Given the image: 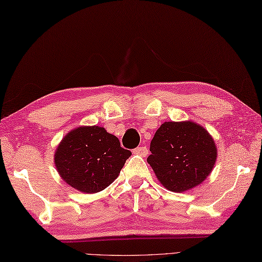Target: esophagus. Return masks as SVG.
Here are the masks:
<instances>
[{
	"label": "esophagus",
	"mask_w": 262,
	"mask_h": 262,
	"mask_svg": "<svg viewBox=\"0 0 262 262\" xmlns=\"http://www.w3.org/2000/svg\"><path fill=\"white\" fill-rule=\"evenodd\" d=\"M133 153L136 155H141V157H145L147 155V148L145 146H141V147H136Z\"/></svg>",
	"instance_id": "obj_1"
}]
</instances>
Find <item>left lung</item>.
I'll return each mask as SVG.
<instances>
[{"instance_id":"1","label":"left lung","mask_w":262,"mask_h":262,"mask_svg":"<svg viewBox=\"0 0 262 262\" xmlns=\"http://www.w3.org/2000/svg\"><path fill=\"white\" fill-rule=\"evenodd\" d=\"M149 151L147 163L161 185L173 192L200 185L217 159L213 136L192 120L165 121L155 133Z\"/></svg>"}]
</instances>
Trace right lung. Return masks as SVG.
<instances>
[{
    "label": "right lung",
    "mask_w": 262,
    "mask_h": 262,
    "mask_svg": "<svg viewBox=\"0 0 262 262\" xmlns=\"http://www.w3.org/2000/svg\"><path fill=\"white\" fill-rule=\"evenodd\" d=\"M130 155L103 127L80 126L59 142L54 163L69 186L84 193H96L115 181Z\"/></svg>",
    "instance_id": "obj_1"
}]
</instances>
